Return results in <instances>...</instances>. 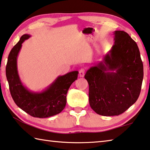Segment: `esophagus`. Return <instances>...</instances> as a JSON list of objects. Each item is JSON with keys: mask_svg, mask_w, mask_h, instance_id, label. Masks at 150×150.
Listing matches in <instances>:
<instances>
[{"mask_svg": "<svg viewBox=\"0 0 150 150\" xmlns=\"http://www.w3.org/2000/svg\"><path fill=\"white\" fill-rule=\"evenodd\" d=\"M84 73H85V69H83V68H82V69H81L79 70V76L81 77H83L84 76Z\"/></svg>", "mask_w": 150, "mask_h": 150, "instance_id": "esophagus-1", "label": "esophagus"}]
</instances>
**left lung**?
Wrapping results in <instances>:
<instances>
[{
    "instance_id": "8db88e82",
    "label": "left lung",
    "mask_w": 150,
    "mask_h": 150,
    "mask_svg": "<svg viewBox=\"0 0 150 150\" xmlns=\"http://www.w3.org/2000/svg\"><path fill=\"white\" fill-rule=\"evenodd\" d=\"M114 45L103 60L87 71L89 103L103 116L119 115L137 102L144 77L139 48L123 31L114 32Z\"/></svg>"
}]
</instances>
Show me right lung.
Wrapping results in <instances>:
<instances>
[{
  "mask_svg": "<svg viewBox=\"0 0 150 150\" xmlns=\"http://www.w3.org/2000/svg\"><path fill=\"white\" fill-rule=\"evenodd\" d=\"M31 37L25 34L11 50L8 58L6 75L11 96L19 108L34 117L46 118L61 112L66 105V95L70 86L77 80L79 72L74 71L59 76L41 92L29 91L21 83L17 68V58L21 44Z\"/></svg>",
  "mask_w": 150,
  "mask_h": 150,
  "instance_id": "add662e5",
  "label": "right lung"
}]
</instances>
